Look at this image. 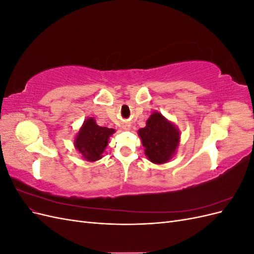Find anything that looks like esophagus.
<instances>
[{"label": "esophagus", "instance_id": "esophagus-1", "mask_svg": "<svg viewBox=\"0 0 254 254\" xmlns=\"http://www.w3.org/2000/svg\"><path fill=\"white\" fill-rule=\"evenodd\" d=\"M130 128V124L129 123H124V124H123V129H125V130H128Z\"/></svg>", "mask_w": 254, "mask_h": 254}]
</instances>
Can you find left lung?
<instances>
[{
	"label": "left lung",
	"instance_id": "obj_1",
	"mask_svg": "<svg viewBox=\"0 0 254 254\" xmlns=\"http://www.w3.org/2000/svg\"><path fill=\"white\" fill-rule=\"evenodd\" d=\"M145 153L153 163H166L179 144V131L162 114L155 112L139 130Z\"/></svg>",
	"mask_w": 254,
	"mask_h": 254
}]
</instances>
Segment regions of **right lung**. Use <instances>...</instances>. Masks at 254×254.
I'll return each mask as SVG.
<instances>
[{
  "label": "right lung",
  "mask_w": 254,
  "mask_h": 254,
  "mask_svg": "<svg viewBox=\"0 0 254 254\" xmlns=\"http://www.w3.org/2000/svg\"><path fill=\"white\" fill-rule=\"evenodd\" d=\"M114 129L101 127L93 119L84 121L82 127L75 139V147L88 161H96L102 158V153L108 145L109 136Z\"/></svg>",
  "instance_id": "right-lung-1"
}]
</instances>
